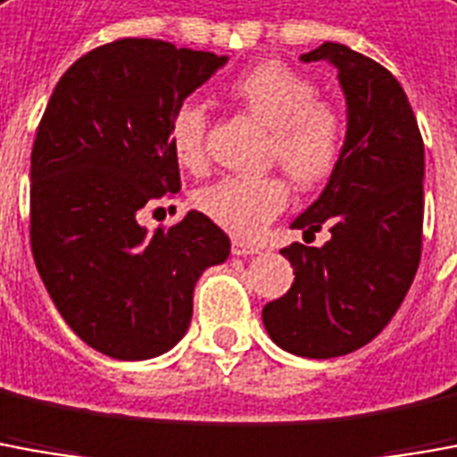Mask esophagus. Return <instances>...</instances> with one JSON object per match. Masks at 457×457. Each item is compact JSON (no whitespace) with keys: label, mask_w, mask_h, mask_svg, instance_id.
I'll return each instance as SVG.
<instances>
[{"label":"esophagus","mask_w":457,"mask_h":457,"mask_svg":"<svg viewBox=\"0 0 457 457\" xmlns=\"http://www.w3.org/2000/svg\"><path fill=\"white\" fill-rule=\"evenodd\" d=\"M231 251H234L236 256H253V253H259L261 246L259 244H251V241H244V238H234L231 241Z\"/></svg>","instance_id":"obj_1"}]
</instances>
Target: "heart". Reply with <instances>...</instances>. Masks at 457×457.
I'll return each mask as SVG.
<instances>
[{
    "instance_id": "obj_1",
    "label": "heart",
    "mask_w": 457,
    "mask_h": 457,
    "mask_svg": "<svg viewBox=\"0 0 457 457\" xmlns=\"http://www.w3.org/2000/svg\"><path fill=\"white\" fill-rule=\"evenodd\" d=\"M316 84L294 66L269 59L231 79L228 94L269 127L266 162L278 163L295 187L326 184L343 162L348 119L338 104L316 96ZM209 114L196 102L176 106L169 141L179 163L201 174L209 166ZM196 209L236 236H256L288 204V184L278 174L226 176L201 188Z\"/></svg>"
}]
</instances>
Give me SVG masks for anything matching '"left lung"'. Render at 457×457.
Wrapping results in <instances>:
<instances>
[{"instance_id": "obj_1", "label": "left lung", "mask_w": 457, "mask_h": 457, "mask_svg": "<svg viewBox=\"0 0 457 457\" xmlns=\"http://www.w3.org/2000/svg\"><path fill=\"white\" fill-rule=\"evenodd\" d=\"M338 69L348 104L341 166L291 226L320 248L291 244L294 286L263 306V326L283 351L336 358L358 351L388 326L408 294L423 248V137L405 91L386 66L326 42L301 54Z\"/></svg>"}]
</instances>
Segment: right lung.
Masks as SVG:
<instances>
[{
	"label": "right lung",
	"instance_id": "1",
	"mask_svg": "<svg viewBox=\"0 0 457 457\" xmlns=\"http://www.w3.org/2000/svg\"><path fill=\"white\" fill-rule=\"evenodd\" d=\"M226 56L162 39H116L59 79L31 149L29 238L56 311L81 341L119 361L184 338L194 286L231 241L188 211L146 234L138 211L181 188L169 121Z\"/></svg>",
	"mask_w": 457,
	"mask_h": 457
}]
</instances>
